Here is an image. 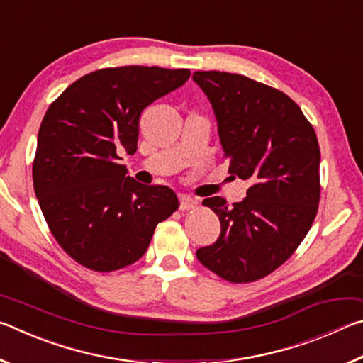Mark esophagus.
<instances>
[{"label":"esophagus","instance_id":"obj_1","mask_svg":"<svg viewBox=\"0 0 363 363\" xmlns=\"http://www.w3.org/2000/svg\"><path fill=\"white\" fill-rule=\"evenodd\" d=\"M196 201L195 199H192V196H189L186 194H179V208L182 211L186 210H190V208H195Z\"/></svg>","mask_w":363,"mask_h":363}]
</instances>
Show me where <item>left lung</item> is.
I'll return each instance as SVG.
<instances>
[{"label": "left lung", "instance_id": "1", "mask_svg": "<svg viewBox=\"0 0 363 363\" xmlns=\"http://www.w3.org/2000/svg\"><path fill=\"white\" fill-rule=\"evenodd\" d=\"M210 101L229 173L250 182L232 206L203 200L220 220L218 240L196 250L205 267L233 284L266 277L309 232L320 199V150L298 104L279 89L227 72H195Z\"/></svg>", "mask_w": 363, "mask_h": 363}]
</instances>
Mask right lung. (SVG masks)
<instances>
[{
	"label": "right lung",
	"mask_w": 363,
	"mask_h": 363,
	"mask_svg": "<svg viewBox=\"0 0 363 363\" xmlns=\"http://www.w3.org/2000/svg\"><path fill=\"white\" fill-rule=\"evenodd\" d=\"M190 70L116 67L77 79L49 106L38 131L33 186L54 238L82 266L110 272L149 248L179 201L167 186L128 174L143 110L187 82Z\"/></svg>",
	"instance_id": "obj_1"
}]
</instances>
